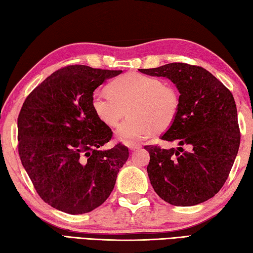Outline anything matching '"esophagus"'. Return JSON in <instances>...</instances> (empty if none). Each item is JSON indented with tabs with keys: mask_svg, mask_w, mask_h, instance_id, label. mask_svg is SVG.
Returning <instances> with one entry per match:
<instances>
[{
	"mask_svg": "<svg viewBox=\"0 0 253 253\" xmlns=\"http://www.w3.org/2000/svg\"><path fill=\"white\" fill-rule=\"evenodd\" d=\"M127 147L129 148V151L134 152V151H136V149H138V148H140L142 146H140L139 144H136V143H128L127 144Z\"/></svg>",
	"mask_w": 253,
	"mask_h": 253,
	"instance_id": "1",
	"label": "esophagus"
}]
</instances>
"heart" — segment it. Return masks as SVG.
<instances>
[{
    "label": "heart",
    "mask_w": 253,
    "mask_h": 253,
    "mask_svg": "<svg viewBox=\"0 0 253 253\" xmlns=\"http://www.w3.org/2000/svg\"><path fill=\"white\" fill-rule=\"evenodd\" d=\"M91 107L100 122L117 128L122 142L134 143L147 138L156 130L172 125L179 108L176 90L161 79L138 72H128L115 79L109 91L98 90L92 95Z\"/></svg>",
    "instance_id": "1"
}]
</instances>
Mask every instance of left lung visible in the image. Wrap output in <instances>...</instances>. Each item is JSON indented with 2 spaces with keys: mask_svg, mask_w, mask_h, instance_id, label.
<instances>
[{
  "mask_svg": "<svg viewBox=\"0 0 253 253\" xmlns=\"http://www.w3.org/2000/svg\"><path fill=\"white\" fill-rule=\"evenodd\" d=\"M139 71L165 77L179 92L177 116L161 137L178 147L145 146L151 156L147 173L154 191L176 207L203 203L223 186L239 151L238 111L232 93L202 67L174 62Z\"/></svg>",
  "mask_w": 253,
  "mask_h": 253,
  "instance_id": "8db88e82",
  "label": "left lung"
}]
</instances>
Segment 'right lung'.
Instances as JSON below:
<instances>
[{"mask_svg":"<svg viewBox=\"0 0 253 253\" xmlns=\"http://www.w3.org/2000/svg\"><path fill=\"white\" fill-rule=\"evenodd\" d=\"M122 72L66 67L24 101L18 118L21 162L40 198L59 211L83 214L100 207L128 160L122 144L101 149L113 131L91 107L93 91Z\"/></svg>","mask_w":253,"mask_h":253,"instance_id":"right-lung-1","label":"right lung"}]
</instances>
